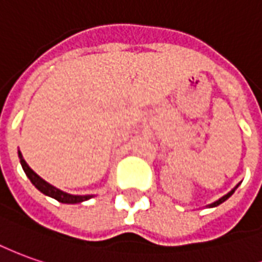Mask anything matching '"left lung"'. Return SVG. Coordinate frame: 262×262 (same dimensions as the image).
I'll return each mask as SVG.
<instances>
[{
	"mask_svg": "<svg viewBox=\"0 0 262 262\" xmlns=\"http://www.w3.org/2000/svg\"><path fill=\"white\" fill-rule=\"evenodd\" d=\"M238 185H239V183H238ZM238 185H236V186H235V188H234V189H232V191L228 192L227 195H224L222 198H220V199H218V201H215V202H212L211 205H208V206H209V208H213V206H218V205H220V204H222V202H225V201H227V199H228L229 196H231V195H232V193L235 192V189H236V188H238Z\"/></svg>",
	"mask_w": 262,
	"mask_h": 262,
	"instance_id": "left-lung-1",
	"label": "left lung"
}]
</instances>
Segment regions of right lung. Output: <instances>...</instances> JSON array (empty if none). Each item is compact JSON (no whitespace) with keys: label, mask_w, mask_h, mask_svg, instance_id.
<instances>
[{"label":"right lung","mask_w":262,"mask_h":262,"mask_svg":"<svg viewBox=\"0 0 262 262\" xmlns=\"http://www.w3.org/2000/svg\"><path fill=\"white\" fill-rule=\"evenodd\" d=\"M18 158H19V162H21V166H23V169H24L26 175L28 176V179H30L34 186H35V188H37L40 192H42L44 195L57 199V201H58V202H61V204H80V202L87 201V199H90L92 196H93V195H71V193H67V192H63V191H60V189H57L56 186H53V185H50L49 182H46L42 178H40V176L34 172L33 169L27 165V162L24 161V158H23V155H21L19 150H18Z\"/></svg>","instance_id":"add662e5"}]
</instances>
